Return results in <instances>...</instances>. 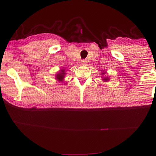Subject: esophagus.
I'll return each mask as SVG.
<instances>
[{"instance_id":"obj_1","label":"esophagus","mask_w":156,"mask_h":156,"mask_svg":"<svg viewBox=\"0 0 156 156\" xmlns=\"http://www.w3.org/2000/svg\"><path fill=\"white\" fill-rule=\"evenodd\" d=\"M87 62H88V61H87L86 60H82V65H84V66H86V65L87 64Z\"/></svg>"}]
</instances>
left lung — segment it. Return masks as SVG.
Returning <instances> with one entry per match:
<instances>
[{
    "label": "left lung",
    "mask_w": 156,
    "mask_h": 156,
    "mask_svg": "<svg viewBox=\"0 0 156 156\" xmlns=\"http://www.w3.org/2000/svg\"><path fill=\"white\" fill-rule=\"evenodd\" d=\"M106 74V72H102V75H103V74ZM102 80H104V82H107V81L109 80V78H108V77H104Z\"/></svg>",
    "instance_id": "8db88e82"
}]
</instances>
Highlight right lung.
<instances>
[{"mask_svg":"<svg viewBox=\"0 0 156 156\" xmlns=\"http://www.w3.org/2000/svg\"><path fill=\"white\" fill-rule=\"evenodd\" d=\"M65 74H66V72H65L64 69H61L59 72H58L56 75V79L58 81L60 82H63L64 78L65 77Z\"/></svg>","mask_w":156,"mask_h":156,"instance_id":"add662e5","label":"right lung"}]
</instances>
